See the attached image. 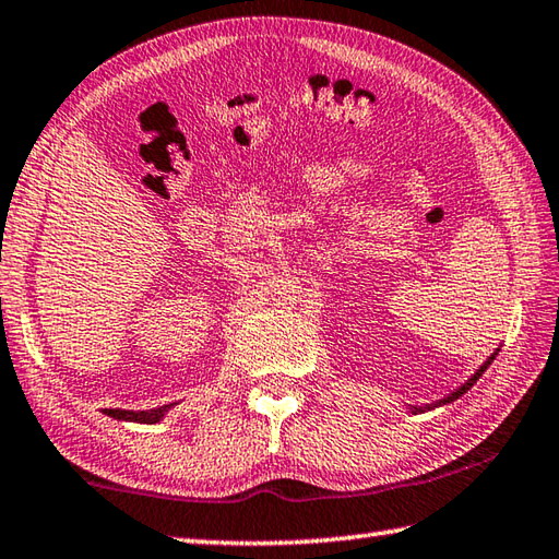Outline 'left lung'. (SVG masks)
Instances as JSON below:
<instances>
[{
  "mask_svg": "<svg viewBox=\"0 0 559 559\" xmlns=\"http://www.w3.org/2000/svg\"><path fill=\"white\" fill-rule=\"evenodd\" d=\"M497 354H499V348H497V352L495 354H491L487 360H485V364L483 366H479L477 368V373L475 376H469V380L467 382H463V385L461 388H457L455 392H451V395H448V397H443V400H439V402H436V404H429V407H424V409H433V407H441V404H448V402H455L457 397H463L465 395V392L469 390V388H473L475 385V382L479 380V376H483L485 373V370L491 366V360H495L497 358ZM412 412H421V407H412Z\"/></svg>",
  "mask_w": 559,
  "mask_h": 559,
  "instance_id": "1",
  "label": "left lung"
}]
</instances>
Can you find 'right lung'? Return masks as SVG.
<instances>
[{
  "mask_svg": "<svg viewBox=\"0 0 559 559\" xmlns=\"http://www.w3.org/2000/svg\"><path fill=\"white\" fill-rule=\"evenodd\" d=\"M171 409V404H164V407L157 409H142V412H133V409H104V414L120 421H138V424H157L162 421L164 414Z\"/></svg>",
  "mask_w": 559,
  "mask_h": 559,
  "instance_id": "right-lung-1",
  "label": "right lung"
}]
</instances>
